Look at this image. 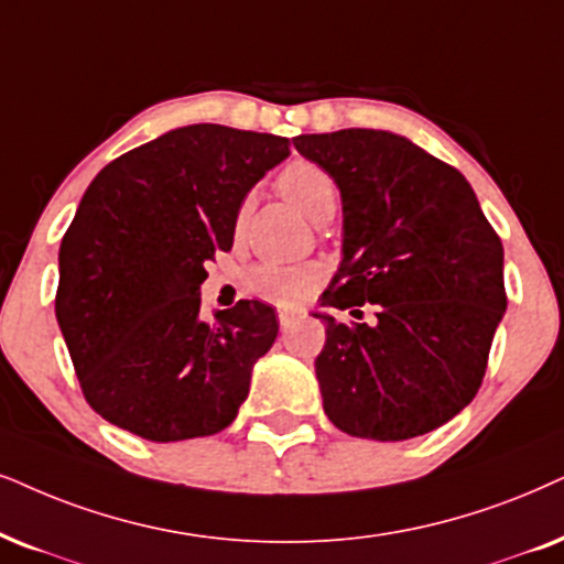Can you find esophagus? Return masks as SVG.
<instances>
[{"label": "esophagus", "mask_w": 564, "mask_h": 564, "mask_svg": "<svg viewBox=\"0 0 564 564\" xmlns=\"http://www.w3.org/2000/svg\"><path fill=\"white\" fill-rule=\"evenodd\" d=\"M294 319H296L294 312H289V310H278V323H281L283 330H289V327L294 325Z\"/></svg>", "instance_id": "34e87169"}]
</instances>
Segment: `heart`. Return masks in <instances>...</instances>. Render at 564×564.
Wrapping results in <instances>:
<instances>
[{"instance_id": "1", "label": "heart", "mask_w": 564, "mask_h": 564, "mask_svg": "<svg viewBox=\"0 0 564 564\" xmlns=\"http://www.w3.org/2000/svg\"><path fill=\"white\" fill-rule=\"evenodd\" d=\"M275 184L278 192L312 224H327L338 208V184L323 166L312 161L299 159L286 163ZM319 278H323V270L312 262H302V265L260 262L247 273V289L278 306H299L317 289Z\"/></svg>"}]
</instances>
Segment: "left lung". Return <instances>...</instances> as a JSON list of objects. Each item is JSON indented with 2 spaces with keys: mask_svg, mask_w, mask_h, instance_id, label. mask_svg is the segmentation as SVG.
<instances>
[{
  "mask_svg": "<svg viewBox=\"0 0 564 564\" xmlns=\"http://www.w3.org/2000/svg\"><path fill=\"white\" fill-rule=\"evenodd\" d=\"M344 203V260L323 306L377 304L325 323L315 359L327 419L351 437L401 442L474 401L505 315L502 241L458 169L384 130L299 134Z\"/></svg>",
  "mask_w": 564,
  "mask_h": 564,
  "instance_id": "1",
  "label": "left lung"
}]
</instances>
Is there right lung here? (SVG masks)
Wrapping results in <instances>:
<instances>
[{
	"instance_id": "obj_1",
	"label": "right lung",
	"mask_w": 564,
	"mask_h": 564,
	"mask_svg": "<svg viewBox=\"0 0 564 564\" xmlns=\"http://www.w3.org/2000/svg\"><path fill=\"white\" fill-rule=\"evenodd\" d=\"M289 155L278 134L189 124L98 171L59 247L56 323L85 401L151 442L208 437L237 419L278 335L241 299L199 317V283L231 249L247 192Z\"/></svg>"
}]
</instances>
